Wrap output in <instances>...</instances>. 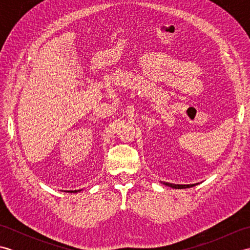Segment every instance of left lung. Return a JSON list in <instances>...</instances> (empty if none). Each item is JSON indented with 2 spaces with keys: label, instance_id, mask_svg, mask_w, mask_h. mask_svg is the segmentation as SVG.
I'll return each instance as SVG.
<instances>
[{
  "label": "left lung",
  "instance_id": "obj_1",
  "mask_svg": "<svg viewBox=\"0 0 250 250\" xmlns=\"http://www.w3.org/2000/svg\"><path fill=\"white\" fill-rule=\"evenodd\" d=\"M162 184H164L166 186H168V187H171L173 189H186V188H191L193 187V186L198 185V184H192V185H175V184H171V183H164L161 182Z\"/></svg>",
  "mask_w": 250,
  "mask_h": 250
}]
</instances>
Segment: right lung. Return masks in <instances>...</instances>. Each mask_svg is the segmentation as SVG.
<instances>
[{
  "label": "right lung",
  "instance_id": "add662e5",
  "mask_svg": "<svg viewBox=\"0 0 250 250\" xmlns=\"http://www.w3.org/2000/svg\"><path fill=\"white\" fill-rule=\"evenodd\" d=\"M79 191H82V190H70V191H67V192H79Z\"/></svg>",
  "mask_w": 250,
  "mask_h": 250
}]
</instances>
